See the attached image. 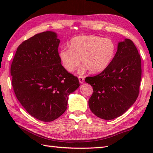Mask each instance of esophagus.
I'll use <instances>...</instances> for the list:
<instances>
[{"label":"esophagus","mask_w":153,"mask_h":153,"mask_svg":"<svg viewBox=\"0 0 153 153\" xmlns=\"http://www.w3.org/2000/svg\"><path fill=\"white\" fill-rule=\"evenodd\" d=\"M78 79H79V82L80 83H83L84 82V77L83 76H78Z\"/></svg>","instance_id":"esophagus-1"}]
</instances>
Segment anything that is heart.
Here are the masks:
<instances>
[{"instance_id":"obj_1","label":"heart","mask_w":153,"mask_h":153,"mask_svg":"<svg viewBox=\"0 0 153 153\" xmlns=\"http://www.w3.org/2000/svg\"><path fill=\"white\" fill-rule=\"evenodd\" d=\"M116 45L110 38L95 35H79L71 39L70 48L60 51L59 58L63 67L69 72L74 71L80 64L82 70L88 69L91 73L97 74L105 70L115 56Z\"/></svg>"}]
</instances>
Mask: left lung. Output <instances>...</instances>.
<instances>
[{
    "label": "left lung",
    "mask_w": 153,
    "mask_h": 153,
    "mask_svg": "<svg viewBox=\"0 0 153 153\" xmlns=\"http://www.w3.org/2000/svg\"><path fill=\"white\" fill-rule=\"evenodd\" d=\"M141 79L140 54L133 41L126 39L118 43L114 58L105 70L85 78L93 89L90 110L104 120L122 115L137 100Z\"/></svg>",
    "instance_id": "1"
}]
</instances>
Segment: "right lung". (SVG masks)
Here are the masks:
<instances>
[{
    "label": "right lung",
    "mask_w": 153,
    "mask_h": 153,
    "mask_svg": "<svg viewBox=\"0 0 153 153\" xmlns=\"http://www.w3.org/2000/svg\"><path fill=\"white\" fill-rule=\"evenodd\" d=\"M56 37L53 31H45L24 41L10 68L16 98L31 116L43 122L62 114L68 95L79 87L77 77L62 66Z\"/></svg>",
    "instance_id": "obj_1"
}]
</instances>
